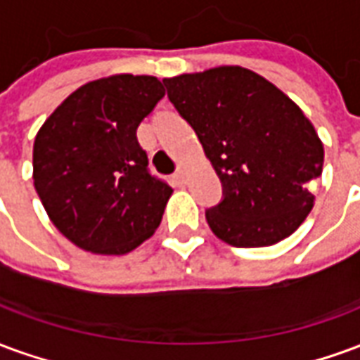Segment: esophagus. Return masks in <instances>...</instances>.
<instances>
[{
  "label": "esophagus",
  "instance_id": "obj_1",
  "mask_svg": "<svg viewBox=\"0 0 360 360\" xmlns=\"http://www.w3.org/2000/svg\"><path fill=\"white\" fill-rule=\"evenodd\" d=\"M173 181L177 183V185H185V181H187V173H185V169H177V172L173 173Z\"/></svg>",
  "mask_w": 360,
  "mask_h": 360
}]
</instances>
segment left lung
I'll return each mask as SVG.
<instances>
[{
	"label": "left lung",
	"mask_w": 360,
	"mask_h": 360,
	"mask_svg": "<svg viewBox=\"0 0 360 360\" xmlns=\"http://www.w3.org/2000/svg\"><path fill=\"white\" fill-rule=\"evenodd\" d=\"M224 188L206 210L216 237L237 249L270 247L314 206L324 146L301 108L264 77L237 65L164 79Z\"/></svg>",
	"instance_id": "8db88e82"
}]
</instances>
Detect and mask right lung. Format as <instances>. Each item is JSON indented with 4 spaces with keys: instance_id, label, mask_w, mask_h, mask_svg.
I'll return each instance as SVG.
<instances>
[{
    "instance_id": "add662e5",
    "label": "right lung",
    "mask_w": 360,
    "mask_h": 360,
    "mask_svg": "<svg viewBox=\"0 0 360 360\" xmlns=\"http://www.w3.org/2000/svg\"><path fill=\"white\" fill-rule=\"evenodd\" d=\"M164 96L148 75L98 79L75 90L36 134V193L77 247L125 255L160 226L173 188L150 173L136 129Z\"/></svg>"
}]
</instances>
